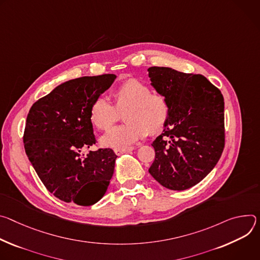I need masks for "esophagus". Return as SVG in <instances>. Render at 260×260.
Masks as SVG:
<instances>
[{
	"label": "esophagus",
	"instance_id": "obj_1",
	"mask_svg": "<svg viewBox=\"0 0 260 260\" xmlns=\"http://www.w3.org/2000/svg\"><path fill=\"white\" fill-rule=\"evenodd\" d=\"M134 150V148H127V149H114V154L115 155H123L125 153H129V152H132Z\"/></svg>",
	"mask_w": 260,
	"mask_h": 260
}]
</instances>
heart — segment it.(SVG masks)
<instances>
[{
  "instance_id": "1",
  "label": "heart",
  "mask_w": 260,
  "mask_h": 260,
  "mask_svg": "<svg viewBox=\"0 0 260 260\" xmlns=\"http://www.w3.org/2000/svg\"><path fill=\"white\" fill-rule=\"evenodd\" d=\"M115 106L105 97H97L90 110L91 122L100 130H108L124 112L127 122L114 127L101 138L102 146L112 149L130 148L149 133H157L165 126L170 106L167 98L152 93L150 86L132 78L123 82L114 91Z\"/></svg>"
}]
</instances>
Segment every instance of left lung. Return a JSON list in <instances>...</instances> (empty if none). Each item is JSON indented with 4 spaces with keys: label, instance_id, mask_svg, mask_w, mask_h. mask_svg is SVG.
I'll list each match as a JSON object with an SVG mask.
<instances>
[{
    "label": "left lung",
    "instance_id": "1",
    "mask_svg": "<svg viewBox=\"0 0 260 260\" xmlns=\"http://www.w3.org/2000/svg\"><path fill=\"white\" fill-rule=\"evenodd\" d=\"M152 85L170 106L163 133L152 143L149 172L163 187L186 190L218 163L225 143L224 99L205 76L168 67L148 69Z\"/></svg>",
    "mask_w": 260,
    "mask_h": 260
}]
</instances>
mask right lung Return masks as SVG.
<instances>
[{"label": "right lung", "mask_w": 260, "mask_h": 260, "mask_svg": "<svg viewBox=\"0 0 260 260\" xmlns=\"http://www.w3.org/2000/svg\"><path fill=\"white\" fill-rule=\"evenodd\" d=\"M114 74L83 76L57 85L36 101L23 133L25 154L46 189L65 203L88 207L105 194L117 155L95 145L90 119L94 100L110 88Z\"/></svg>", "instance_id": "obj_1"}]
</instances>
